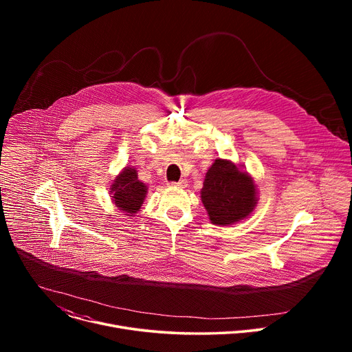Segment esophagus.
I'll use <instances>...</instances> for the list:
<instances>
[{
	"mask_svg": "<svg viewBox=\"0 0 352 352\" xmlns=\"http://www.w3.org/2000/svg\"><path fill=\"white\" fill-rule=\"evenodd\" d=\"M168 185H170V186H174V188H186V186H188V182H186V179H181V181H178V182H170Z\"/></svg>",
	"mask_w": 352,
	"mask_h": 352,
	"instance_id": "esophagus-1",
	"label": "esophagus"
}]
</instances>
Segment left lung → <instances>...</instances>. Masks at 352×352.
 Instances as JSON below:
<instances>
[{"label": "left lung", "instance_id": "1", "mask_svg": "<svg viewBox=\"0 0 352 352\" xmlns=\"http://www.w3.org/2000/svg\"><path fill=\"white\" fill-rule=\"evenodd\" d=\"M200 197L216 226H231L246 219L258 204L254 178L224 159H217L208 170Z\"/></svg>", "mask_w": 352, "mask_h": 352}]
</instances>
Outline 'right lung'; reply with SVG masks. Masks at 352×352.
<instances>
[{"mask_svg":"<svg viewBox=\"0 0 352 352\" xmlns=\"http://www.w3.org/2000/svg\"><path fill=\"white\" fill-rule=\"evenodd\" d=\"M110 193L113 204L125 216H133L139 212L147 193V186L138 179V171L132 167H125L114 179Z\"/></svg>","mask_w":352,"mask_h":352,"instance_id":"1","label":"right lung"}]
</instances>
